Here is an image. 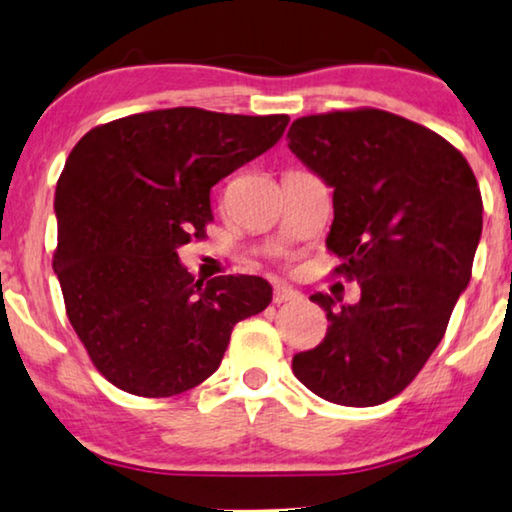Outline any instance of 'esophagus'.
Wrapping results in <instances>:
<instances>
[{
  "mask_svg": "<svg viewBox=\"0 0 512 512\" xmlns=\"http://www.w3.org/2000/svg\"><path fill=\"white\" fill-rule=\"evenodd\" d=\"M300 293L289 284H275V293H272V300L275 303H289V300H298Z\"/></svg>",
  "mask_w": 512,
  "mask_h": 512,
  "instance_id": "esophagus-1",
  "label": "esophagus"
}]
</instances>
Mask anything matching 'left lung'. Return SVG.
<instances>
[{
  "instance_id": "1",
  "label": "left lung",
  "mask_w": 512,
  "mask_h": 512,
  "mask_svg": "<svg viewBox=\"0 0 512 512\" xmlns=\"http://www.w3.org/2000/svg\"><path fill=\"white\" fill-rule=\"evenodd\" d=\"M289 149L333 188L326 247L361 298L326 310V338L293 356V375L338 405H380L415 380L471 282L482 198L466 158L424 125L389 111L303 116Z\"/></svg>"
}]
</instances>
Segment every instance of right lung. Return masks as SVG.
Here are the masks:
<instances>
[{"instance_id": "obj_1", "label": "right lung", "mask_w": 512, "mask_h": 512, "mask_svg": "<svg viewBox=\"0 0 512 512\" xmlns=\"http://www.w3.org/2000/svg\"><path fill=\"white\" fill-rule=\"evenodd\" d=\"M289 116L174 107L97 125L55 188L53 270L90 361L118 389L163 398L221 366L237 321L263 312V277L195 279L179 249L205 235L212 186L282 139Z\"/></svg>"}]
</instances>
